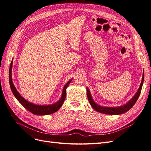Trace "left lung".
Segmentation results:
<instances>
[{"label": "left lung", "mask_w": 151, "mask_h": 151, "mask_svg": "<svg viewBox=\"0 0 151 151\" xmlns=\"http://www.w3.org/2000/svg\"><path fill=\"white\" fill-rule=\"evenodd\" d=\"M144 79V73L143 72L142 79L141 83L137 92L136 93L134 96L132 98L129 102L123 105V106H118V107H104V106H99V105L97 104L93 101L92 96H91L89 89H88V88H87V95H88L89 102L91 104V106L94 108V109H95L96 111H97L99 113L107 114V115H121V114L125 113V112L128 111L130 109L132 108V106H133L135 104V103H136L137 100L138 99L141 92L142 88Z\"/></svg>", "instance_id": "left-lung-1"}]
</instances>
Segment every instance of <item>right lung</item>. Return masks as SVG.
<instances>
[{"label": "right lung", "instance_id": "obj_1", "mask_svg": "<svg viewBox=\"0 0 151 151\" xmlns=\"http://www.w3.org/2000/svg\"><path fill=\"white\" fill-rule=\"evenodd\" d=\"M12 61L11 62L10 68H9V84H10L11 89L14 96L17 99V101H19L26 109H28L29 111L35 114V115H47L57 111L58 109L60 108L62 105L63 104V102L65 101V96H66L67 88L68 87V86L70 84V82L72 81V79L68 81L67 83V84L65 85L64 88L63 89L62 96L60 99H59L57 103L52 104H50V105L35 104L26 101L24 98H22L21 96V94L19 93V92H18L16 88H15V86L14 85L12 80Z\"/></svg>", "mask_w": 151, "mask_h": 151}]
</instances>
